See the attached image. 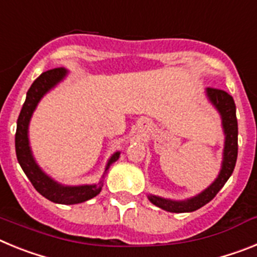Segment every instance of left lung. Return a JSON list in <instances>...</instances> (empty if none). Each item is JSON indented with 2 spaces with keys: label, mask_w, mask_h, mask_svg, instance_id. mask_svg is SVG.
I'll use <instances>...</instances> for the list:
<instances>
[{
  "label": "left lung",
  "mask_w": 257,
  "mask_h": 257,
  "mask_svg": "<svg viewBox=\"0 0 257 257\" xmlns=\"http://www.w3.org/2000/svg\"><path fill=\"white\" fill-rule=\"evenodd\" d=\"M206 95H207L211 104L220 113L222 130H224V135H225L221 169H220L217 178L215 179V181L211 184L210 187L206 188L203 192H201L197 196L185 199V201H172V199L149 194L148 199L153 205L162 208V210L169 211V212H193V211L201 208L202 206H205L224 187V184L230 178V175L233 174V170L235 167L238 156V123L237 115H235L234 100L228 92L220 90V88L208 87L206 90Z\"/></svg>",
  "instance_id": "1"
}]
</instances>
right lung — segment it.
I'll use <instances>...</instances> for the list:
<instances>
[{"instance_id": "add662e5", "label": "right lung", "mask_w": 257, "mask_h": 257, "mask_svg": "<svg viewBox=\"0 0 257 257\" xmlns=\"http://www.w3.org/2000/svg\"><path fill=\"white\" fill-rule=\"evenodd\" d=\"M67 73L68 72L64 68H55V69L44 72L35 82L32 83L27 92L26 101L23 104L19 118H18L15 151H17L18 162L22 166L23 171L41 196H44L45 198L54 203L76 205V203H82V202L96 197L103 187V180H100L97 184H91V185H78V187L61 185L41 170V167L36 162L35 157L32 154L28 139V126L36 106L38 105L40 100L46 92H49L52 87H55L60 81L64 79ZM119 154H121L119 152H115L109 158L105 166V171L103 174V179L110 165L119 158Z\"/></svg>"}]
</instances>
